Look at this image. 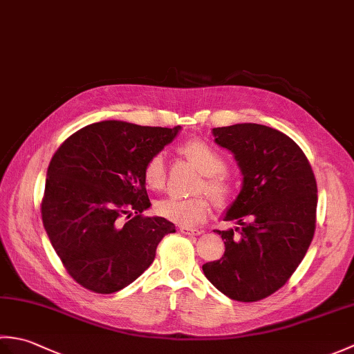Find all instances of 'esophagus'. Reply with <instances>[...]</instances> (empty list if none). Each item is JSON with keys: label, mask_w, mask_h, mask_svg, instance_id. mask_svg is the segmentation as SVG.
Instances as JSON below:
<instances>
[{"label": "esophagus", "mask_w": 354, "mask_h": 354, "mask_svg": "<svg viewBox=\"0 0 354 354\" xmlns=\"http://www.w3.org/2000/svg\"><path fill=\"white\" fill-rule=\"evenodd\" d=\"M179 230H181L183 234H187V236H199V234H202L201 230L192 228V227H181Z\"/></svg>", "instance_id": "esophagus-1"}]
</instances>
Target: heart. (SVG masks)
<instances>
[{"mask_svg": "<svg viewBox=\"0 0 354 354\" xmlns=\"http://www.w3.org/2000/svg\"><path fill=\"white\" fill-rule=\"evenodd\" d=\"M187 160L204 175L198 190L207 192L217 205L225 207L234 198V183L227 171V158L219 150L202 140H190L179 147ZM145 183L150 190L161 192L167 181V170L162 153L150 156L142 170ZM212 212V202L204 194L194 198H167L156 204V213L164 219L179 225H196Z\"/></svg>", "mask_w": 354, "mask_h": 354, "instance_id": "heart-1", "label": "heart"}]
</instances>
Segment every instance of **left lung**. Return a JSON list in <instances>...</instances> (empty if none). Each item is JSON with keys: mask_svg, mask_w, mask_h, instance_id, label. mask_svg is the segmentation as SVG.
<instances>
[{"mask_svg": "<svg viewBox=\"0 0 354 354\" xmlns=\"http://www.w3.org/2000/svg\"><path fill=\"white\" fill-rule=\"evenodd\" d=\"M214 141L231 150L243 187L225 221L240 227L217 231L222 259L202 266L216 289L252 303L288 283L309 250L317 228V179L299 146L272 127L240 123L214 127Z\"/></svg>", "mask_w": 354, "mask_h": 354, "instance_id": "left-lung-1", "label": "left lung"}]
</instances>
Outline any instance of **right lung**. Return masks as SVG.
Wrapping results in <instances>:
<instances>
[{"mask_svg": "<svg viewBox=\"0 0 354 354\" xmlns=\"http://www.w3.org/2000/svg\"><path fill=\"white\" fill-rule=\"evenodd\" d=\"M179 129L108 120L74 132L53 155L42 222L82 288L122 290L152 265L162 237L175 232L164 217L142 216L150 207L142 170Z\"/></svg>", "mask_w": 354, "mask_h": 354, "instance_id": "add662e5", "label": "right lung"}]
</instances>
